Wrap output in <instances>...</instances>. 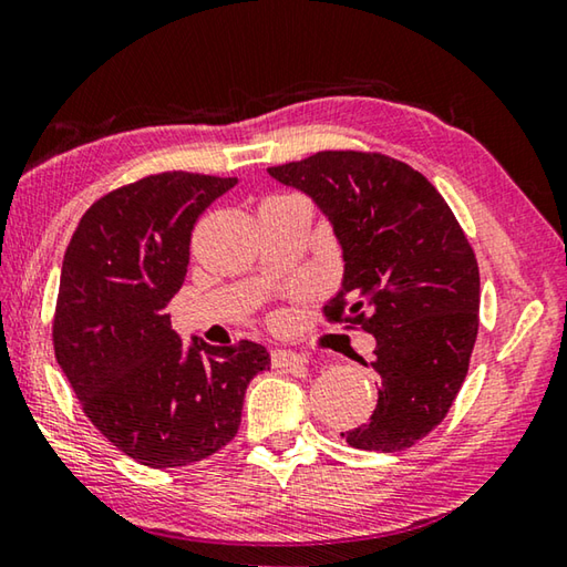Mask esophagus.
<instances>
[{
	"instance_id": "obj_1",
	"label": "esophagus",
	"mask_w": 567,
	"mask_h": 567,
	"mask_svg": "<svg viewBox=\"0 0 567 567\" xmlns=\"http://www.w3.org/2000/svg\"><path fill=\"white\" fill-rule=\"evenodd\" d=\"M270 362L277 369H305L307 367V359L302 354L290 352V349H272Z\"/></svg>"
}]
</instances>
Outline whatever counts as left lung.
<instances>
[{"label": "left lung", "mask_w": 567, "mask_h": 567, "mask_svg": "<svg viewBox=\"0 0 567 567\" xmlns=\"http://www.w3.org/2000/svg\"><path fill=\"white\" fill-rule=\"evenodd\" d=\"M267 173L310 195L342 245L344 280L327 322L377 339V409L342 436L382 454L414 446L449 414L478 334V262L456 215L419 171L384 153L319 151Z\"/></svg>", "instance_id": "left-lung-1"}]
</instances>
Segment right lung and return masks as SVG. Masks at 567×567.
Listing matches in <instances>:
<instances>
[{
	"label": "right lung",
	"instance_id": "1",
	"mask_svg": "<svg viewBox=\"0 0 567 567\" xmlns=\"http://www.w3.org/2000/svg\"><path fill=\"white\" fill-rule=\"evenodd\" d=\"M238 178L168 171L99 198L61 265L54 354L81 409L148 468H178L230 444L262 344L183 349L166 312L190 260L193 225Z\"/></svg>",
	"mask_w": 567,
	"mask_h": 567
}]
</instances>
